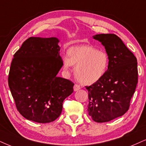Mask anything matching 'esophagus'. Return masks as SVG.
I'll return each mask as SVG.
<instances>
[{
	"label": "esophagus",
	"instance_id": "esophagus-1",
	"mask_svg": "<svg viewBox=\"0 0 146 146\" xmlns=\"http://www.w3.org/2000/svg\"><path fill=\"white\" fill-rule=\"evenodd\" d=\"M80 88H81L80 86H79V85H77V84H75L74 87H73V90H74L75 92L78 91L79 90H80Z\"/></svg>",
	"mask_w": 146,
	"mask_h": 146
}]
</instances>
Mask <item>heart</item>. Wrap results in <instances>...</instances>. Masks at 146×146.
Returning <instances> with one entry per match:
<instances>
[{
  "label": "heart",
  "instance_id": "heart-1",
  "mask_svg": "<svg viewBox=\"0 0 146 146\" xmlns=\"http://www.w3.org/2000/svg\"><path fill=\"white\" fill-rule=\"evenodd\" d=\"M108 56L106 52L90 45L71 47L67 57L63 58V69L69 71L76 65L74 73L77 80L84 85H92L104 76L108 69Z\"/></svg>",
  "mask_w": 146,
  "mask_h": 146
}]
</instances>
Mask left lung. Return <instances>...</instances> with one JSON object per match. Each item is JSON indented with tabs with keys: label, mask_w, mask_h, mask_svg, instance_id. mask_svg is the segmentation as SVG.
Listing matches in <instances>:
<instances>
[{
	"label": "left lung",
	"mask_w": 146,
	"mask_h": 146,
	"mask_svg": "<svg viewBox=\"0 0 146 146\" xmlns=\"http://www.w3.org/2000/svg\"><path fill=\"white\" fill-rule=\"evenodd\" d=\"M93 38L104 46L109 62L104 76L86 87L88 111L96 122H108L129 110L137 84V58L117 35L96 34Z\"/></svg>",
	"instance_id": "left-lung-1"
}]
</instances>
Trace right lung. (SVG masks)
Returning a JSON list of instances; mask_svg holds the SVG:
<instances>
[{
  "mask_svg": "<svg viewBox=\"0 0 146 146\" xmlns=\"http://www.w3.org/2000/svg\"><path fill=\"white\" fill-rule=\"evenodd\" d=\"M59 42L56 37H30L13 56L9 86L18 111L29 121H54L73 92V82L57 76L63 64Z\"/></svg>",
  "mask_w": 146,
  "mask_h": 146,
  "instance_id": "1",
  "label": "right lung"
}]
</instances>
